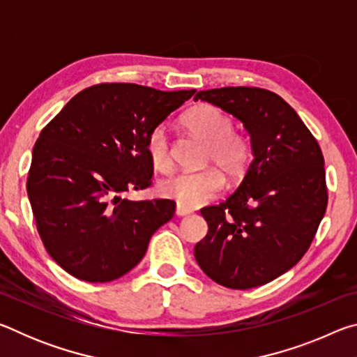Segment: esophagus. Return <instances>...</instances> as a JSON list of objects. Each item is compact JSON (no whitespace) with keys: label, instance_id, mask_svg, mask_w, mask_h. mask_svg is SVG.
Returning <instances> with one entry per match:
<instances>
[{"label":"esophagus","instance_id":"esophagus-1","mask_svg":"<svg viewBox=\"0 0 357 357\" xmlns=\"http://www.w3.org/2000/svg\"><path fill=\"white\" fill-rule=\"evenodd\" d=\"M192 214V209H187L183 206H178L176 208V215L178 217H185V215H190Z\"/></svg>","mask_w":357,"mask_h":357}]
</instances>
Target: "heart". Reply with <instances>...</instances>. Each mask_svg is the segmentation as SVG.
I'll return each instance as SVG.
<instances>
[{
    "instance_id": "b5f03b06",
    "label": "heart",
    "mask_w": 357,
    "mask_h": 357,
    "mask_svg": "<svg viewBox=\"0 0 357 357\" xmlns=\"http://www.w3.org/2000/svg\"><path fill=\"white\" fill-rule=\"evenodd\" d=\"M181 124L198 140L206 143L204 164L206 170L195 173H178L159 184L162 197L170 198L178 206L198 208L217 197L223 187V174L239 179L252 160V143L241 132L233 130V119L228 113L209 104H202L187 110ZM146 153L151 165L159 172H170L173 167L170 138L165 126H155L146 137Z\"/></svg>"
}]
</instances>
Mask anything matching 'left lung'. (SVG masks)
<instances>
[{"mask_svg":"<svg viewBox=\"0 0 357 357\" xmlns=\"http://www.w3.org/2000/svg\"><path fill=\"white\" fill-rule=\"evenodd\" d=\"M198 99L243 121L253 160L227 200L202 209L209 229L195 259L222 287L264 285L304 257L328 208L321 148L298 113L268 89L215 88L197 93Z\"/></svg>","mask_w":357,"mask_h":357,"instance_id":"obj_1","label":"left lung"}]
</instances>
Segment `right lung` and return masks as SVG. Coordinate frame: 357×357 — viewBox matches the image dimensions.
<instances>
[{
    "mask_svg": "<svg viewBox=\"0 0 357 357\" xmlns=\"http://www.w3.org/2000/svg\"><path fill=\"white\" fill-rule=\"evenodd\" d=\"M193 94L99 83L74 96L42 129L26 192L42 243L66 273L93 283L116 280L172 220L174 202H132L123 193L153 184L146 137Z\"/></svg>",
    "mask_w": 357,
    "mask_h": 357,
    "instance_id": "1",
    "label": "right lung"
}]
</instances>
